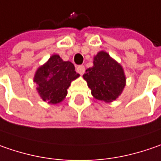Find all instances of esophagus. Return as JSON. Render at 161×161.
Returning a JSON list of instances; mask_svg holds the SVG:
<instances>
[{"mask_svg": "<svg viewBox=\"0 0 161 161\" xmlns=\"http://www.w3.org/2000/svg\"><path fill=\"white\" fill-rule=\"evenodd\" d=\"M76 71H77V73H79L80 75H83V74L85 73V71H86V67L83 65H80V66H78V67H76Z\"/></svg>", "mask_w": 161, "mask_h": 161, "instance_id": "1", "label": "esophagus"}]
</instances>
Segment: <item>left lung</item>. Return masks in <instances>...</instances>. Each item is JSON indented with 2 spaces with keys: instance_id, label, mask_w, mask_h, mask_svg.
<instances>
[{
  "instance_id": "left-lung-1",
  "label": "left lung",
  "mask_w": 161,
  "mask_h": 161,
  "mask_svg": "<svg viewBox=\"0 0 161 161\" xmlns=\"http://www.w3.org/2000/svg\"><path fill=\"white\" fill-rule=\"evenodd\" d=\"M83 76L87 82L94 98L112 102L121 94L125 86V75L120 64L104 51L94 58V67L86 69Z\"/></svg>"
}]
</instances>
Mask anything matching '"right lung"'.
Segmentation results:
<instances>
[{
  "label": "right lung",
  "mask_w": 161,
  "mask_h": 161,
  "mask_svg": "<svg viewBox=\"0 0 161 161\" xmlns=\"http://www.w3.org/2000/svg\"><path fill=\"white\" fill-rule=\"evenodd\" d=\"M78 76L71 62L63 61L58 55H53L37 70L34 82L38 85L37 89L43 101L55 104L66 97L71 82Z\"/></svg>",
  "instance_id": "add662e5"
}]
</instances>
